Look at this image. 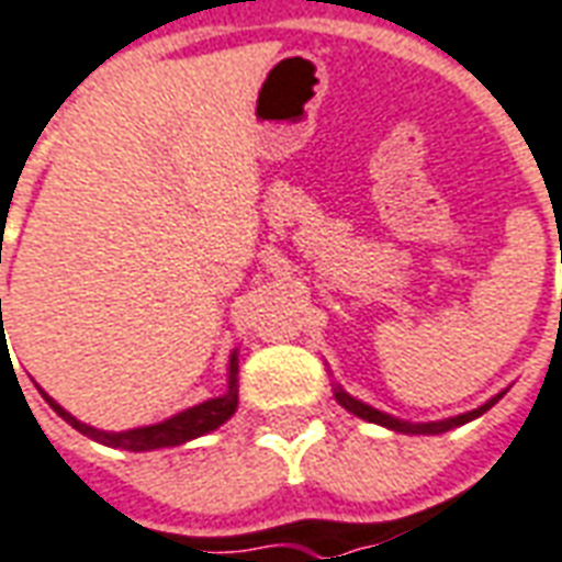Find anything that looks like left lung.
Segmentation results:
<instances>
[{
    "instance_id": "left-lung-1",
    "label": "left lung",
    "mask_w": 562,
    "mask_h": 562,
    "mask_svg": "<svg viewBox=\"0 0 562 562\" xmlns=\"http://www.w3.org/2000/svg\"><path fill=\"white\" fill-rule=\"evenodd\" d=\"M335 398H338V404H341L344 411L356 413L359 419L376 422V425H386V428H392V431H401V434H443V431H449V428H458V425H464V422L482 416V413L488 411V407H494V404H497L499 395H497V398H491L488 404H482L479 411L461 413V416H452V419H443V422H425V425H411V422H401V419H395V416H389V413L374 411V407H368V404H362V401L350 398V395H347L344 389H335Z\"/></svg>"
}]
</instances>
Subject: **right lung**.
Masks as SVG:
<instances>
[{
    "label": "right lung",
    "mask_w": 562,
    "mask_h": 562,
    "mask_svg": "<svg viewBox=\"0 0 562 562\" xmlns=\"http://www.w3.org/2000/svg\"><path fill=\"white\" fill-rule=\"evenodd\" d=\"M2 308V302H0ZM2 321V314H0ZM2 329V326H0ZM44 395V392H41ZM47 404H50L53 411L59 413L68 425H74L77 431L86 434V437H92L98 443L113 446V449H128V452H146V449H161V446H179L186 443V440H194V437H203V434L215 431L218 425L231 419L233 413H236V404H239V359L233 353L231 359V389H227V395H221V398L203 401V404H196L191 411L179 413L173 419L158 422V425H146V428H134V431H98V428H89L83 422H77L71 413H65L50 395H44Z\"/></svg>",
    "instance_id": "1"
}]
</instances>
